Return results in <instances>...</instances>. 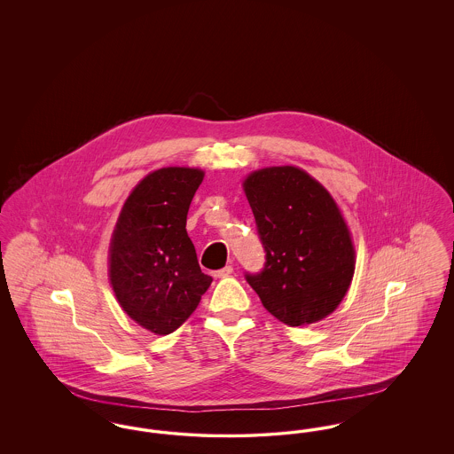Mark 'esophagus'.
<instances>
[{
	"label": "esophagus",
	"mask_w": 454,
	"mask_h": 454,
	"mask_svg": "<svg viewBox=\"0 0 454 454\" xmlns=\"http://www.w3.org/2000/svg\"><path fill=\"white\" fill-rule=\"evenodd\" d=\"M230 274H233V267H231V265H226L224 269H219V270H215V272H213V276H215L216 279H221V278H228Z\"/></svg>",
	"instance_id": "34e87169"
}]
</instances>
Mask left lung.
Masks as SVG:
<instances>
[{"label": "left lung", "mask_w": 454, "mask_h": 454, "mask_svg": "<svg viewBox=\"0 0 454 454\" xmlns=\"http://www.w3.org/2000/svg\"><path fill=\"white\" fill-rule=\"evenodd\" d=\"M265 265L245 274L282 324L324 320L346 296L356 252L346 221L320 182L296 167H270L243 182Z\"/></svg>", "instance_id": "1"}]
</instances>
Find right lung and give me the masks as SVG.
<instances>
[{"label": "right lung", "mask_w": 454, "mask_h": 454, "mask_svg": "<svg viewBox=\"0 0 454 454\" xmlns=\"http://www.w3.org/2000/svg\"><path fill=\"white\" fill-rule=\"evenodd\" d=\"M204 178L199 168L168 167L146 175L117 219L108 254L115 298L136 324L168 335L197 308L213 278L197 262L187 213Z\"/></svg>", "instance_id": "right-lung-1"}]
</instances>
